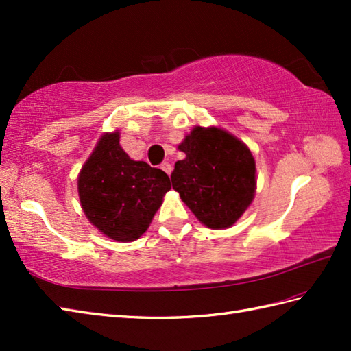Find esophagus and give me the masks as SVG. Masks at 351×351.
I'll list each match as a JSON object with an SVG mask.
<instances>
[{
	"instance_id": "obj_1",
	"label": "esophagus",
	"mask_w": 351,
	"mask_h": 351,
	"mask_svg": "<svg viewBox=\"0 0 351 351\" xmlns=\"http://www.w3.org/2000/svg\"><path fill=\"white\" fill-rule=\"evenodd\" d=\"M160 167H161L164 171H166L167 175H170V173H171V164H170L169 161H164Z\"/></svg>"
}]
</instances>
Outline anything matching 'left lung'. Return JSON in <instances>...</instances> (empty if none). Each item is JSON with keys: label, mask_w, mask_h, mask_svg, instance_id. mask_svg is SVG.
Returning a JSON list of instances; mask_svg holds the SVG:
<instances>
[{"label": "left lung", "mask_w": 351, "mask_h": 351, "mask_svg": "<svg viewBox=\"0 0 351 351\" xmlns=\"http://www.w3.org/2000/svg\"><path fill=\"white\" fill-rule=\"evenodd\" d=\"M178 149L185 158L175 164L171 187L205 226H232L255 197L256 166L250 149L215 126H195Z\"/></svg>", "instance_id": "1"}]
</instances>
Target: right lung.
I'll list each match as a JSON object with an SVG mask.
<instances>
[{"instance_id":"1","label":"right lung","mask_w":351,"mask_h":351,"mask_svg":"<svg viewBox=\"0 0 351 351\" xmlns=\"http://www.w3.org/2000/svg\"><path fill=\"white\" fill-rule=\"evenodd\" d=\"M119 132H106L78 175V196L88 221L111 240L128 243L151 225L170 180L162 170L134 161L119 143Z\"/></svg>"}]
</instances>
